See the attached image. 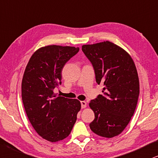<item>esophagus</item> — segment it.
Returning a JSON list of instances; mask_svg holds the SVG:
<instances>
[{"label":"esophagus","mask_w":158,"mask_h":158,"mask_svg":"<svg viewBox=\"0 0 158 158\" xmlns=\"http://www.w3.org/2000/svg\"><path fill=\"white\" fill-rule=\"evenodd\" d=\"M81 109H85L87 106V103L85 101H81Z\"/></svg>","instance_id":"1"}]
</instances>
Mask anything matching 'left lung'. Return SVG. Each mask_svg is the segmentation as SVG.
<instances>
[{
	"mask_svg": "<svg viewBox=\"0 0 158 158\" xmlns=\"http://www.w3.org/2000/svg\"><path fill=\"white\" fill-rule=\"evenodd\" d=\"M81 50L92 63L96 82L103 85V93L89 103L95 113L89 127L101 136H116L126 127L136 108L139 80L134 62L108 41L83 45Z\"/></svg>",
	"mask_w": 158,
	"mask_h": 158,
	"instance_id": "obj_1",
	"label": "left lung"
}]
</instances>
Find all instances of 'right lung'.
Wrapping results in <instances>:
<instances>
[{"label":"right lung","instance_id":"right-lung-1","mask_svg":"<svg viewBox=\"0 0 158 158\" xmlns=\"http://www.w3.org/2000/svg\"><path fill=\"white\" fill-rule=\"evenodd\" d=\"M79 47L50 45L31 56L22 81V100L32 126L40 136L56 142L69 136L77 121L81 103L77 99L56 97L65 63Z\"/></svg>","mask_w":158,"mask_h":158}]
</instances>
